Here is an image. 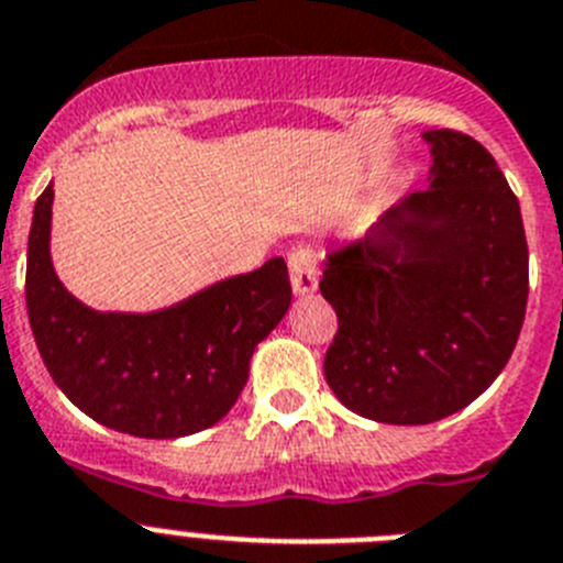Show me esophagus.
Returning a JSON list of instances; mask_svg holds the SVG:
<instances>
[{"label":"esophagus","mask_w":563,"mask_h":563,"mask_svg":"<svg viewBox=\"0 0 563 563\" xmlns=\"http://www.w3.org/2000/svg\"><path fill=\"white\" fill-rule=\"evenodd\" d=\"M288 272H291L294 294H311L317 291V261L308 246H297L288 252Z\"/></svg>","instance_id":"esophagus-1"}]
</instances>
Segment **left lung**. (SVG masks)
<instances>
[{
	"label": "left lung",
	"mask_w": 563,
	"mask_h": 563,
	"mask_svg": "<svg viewBox=\"0 0 563 563\" xmlns=\"http://www.w3.org/2000/svg\"><path fill=\"white\" fill-rule=\"evenodd\" d=\"M432 185L333 246L319 291L339 319L325 353L333 395L395 427L460 412L503 373L528 308L519 199L463 131L423 134Z\"/></svg>",
	"instance_id": "left-lung-1"
}]
</instances>
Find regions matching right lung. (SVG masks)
Wrapping results in <instances>:
<instances>
[{
	"instance_id": "obj_1",
	"label": "right lung",
	"mask_w": 563,
	"mask_h": 563,
	"mask_svg": "<svg viewBox=\"0 0 563 563\" xmlns=\"http://www.w3.org/2000/svg\"><path fill=\"white\" fill-rule=\"evenodd\" d=\"M53 185L27 238L30 328L49 376L98 423L134 438H185L219 423L250 378L257 342L291 306L283 257L156 313H100L78 302L49 261Z\"/></svg>"
}]
</instances>
